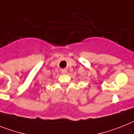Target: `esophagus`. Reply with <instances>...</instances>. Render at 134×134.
Masks as SVG:
<instances>
[{
  "label": "esophagus",
  "instance_id": "34e87169",
  "mask_svg": "<svg viewBox=\"0 0 134 134\" xmlns=\"http://www.w3.org/2000/svg\"><path fill=\"white\" fill-rule=\"evenodd\" d=\"M67 72V69H63V70L61 71V73H62L63 74H65Z\"/></svg>",
  "mask_w": 134,
  "mask_h": 134
}]
</instances>
